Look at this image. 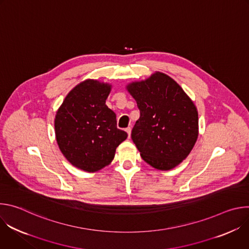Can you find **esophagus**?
Returning a JSON list of instances; mask_svg holds the SVG:
<instances>
[{
  "instance_id": "1",
  "label": "esophagus",
  "mask_w": 249,
  "mask_h": 249,
  "mask_svg": "<svg viewBox=\"0 0 249 249\" xmlns=\"http://www.w3.org/2000/svg\"><path fill=\"white\" fill-rule=\"evenodd\" d=\"M131 130H132V129H131L130 127H128V128H126V129H125V131L127 132V134H128V137H129V138H130V136H131Z\"/></svg>"
}]
</instances>
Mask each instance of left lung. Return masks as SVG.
Here are the masks:
<instances>
[{
	"label": "left lung",
	"mask_w": 249,
	"mask_h": 249,
	"mask_svg": "<svg viewBox=\"0 0 249 249\" xmlns=\"http://www.w3.org/2000/svg\"><path fill=\"white\" fill-rule=\"evenodd\" d=\"M127 90L140 110L131 138L142 159L157 169L174 168L187 158L198 138L195 104L178 84L160 72L129 84Z\"/></svg>",
	"instance_id": "8db88e82"
}]
</instances>
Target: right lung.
Masks as SVG:
<instances>
[{
    "instance_id": "add662e5",
    "label": "right lung",
    "mask_w": 249,
    "mask_h": 249,
    "mask_svg": "<svg viewBox=\"0 0 249 249\" xmlns=\"http://www.w3.org/2000/svg\"><path fill=\"white\" fill-rule=\"evenodd\" d=\"M111 85L86 80L65 97L55 116L60 151L74 166L95 172L108 165L128 137L116 126V114L105 104Z\"/></svg>"
}]
</instances>
